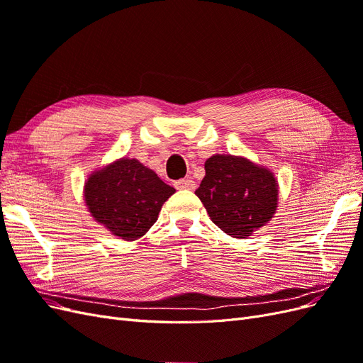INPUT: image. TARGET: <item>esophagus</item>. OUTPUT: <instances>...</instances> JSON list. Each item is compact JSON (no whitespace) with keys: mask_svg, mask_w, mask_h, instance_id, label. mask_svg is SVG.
Returning a JSON list of instances; mask_svg holds the SVG:
<instances>
[{"mask_svg":"<svg viewBox=\"0 0 363 363\" xmlns=\"http://www.w3.org/2000/svg\"><path fill=\"white\" fill-rule=\"evenodd\" d=\"M175 189H188V191H194L195 189V182L194 180H188V179H182L174 183Z\"/></svg>","mask_w":363,"mask_h":363,"instance_id":"obj_1","label":"esophagus"}]
</instances>
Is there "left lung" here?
<instances>
[{
  "label": "left lung",
  "mask_w": 363,
  "mask_h": 363,
  "mask_svg": "<svg viewBox=\"0 0 363 363\" xmlns=\"http://www.w3.org/2000/svg\"><path fill=\"white\" fill-rule=\"evenodd\" d=\"M204 169L206 175L195 194L223 232L247 238L272 218L279 195L272 172L230 155L207 159Z\"/></svg>",
  "instance_id": "obj_1"
}]
</instances>
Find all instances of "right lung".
Returning <instances> with one entry per match:
<instances>
[{
  "instance_id": "1",
  "label": "right lung",
  "mask_w": 363,
  "mask_h": 363,
  "mask_svg": "<svg viewBox=\"0 0 363 363\" xmlns=\"http://www.w3.org/2000/svg\"><path fill=\"white\" fill-rule=\"evenodd\" d=\"M175 192L136 159H121L94 172L84 186L92 216L115 236L135 240L157 221L162 204Z\"/></svg>"
}]
</instances>
